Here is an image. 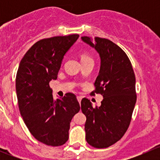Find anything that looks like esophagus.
Instances as JSON below:
<instances>
[{
    "label": "esophagus",
    "mask_w": 160,
    "mask_h": 160,
    "mask_svg": "<svg viewBox=\"0 0 160 160\" xmlns=\"http://www.w3.org/2000/svg\"><path fill=\"white\" fill-rule=\"evenodd\" d=\"M81 100H82V97H80V96H77V101H79V103L81 102Z\"/></svg>",
    "instance_id": "34e87169"
}]
</instances>
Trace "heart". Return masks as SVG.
Returning a JSON list of instances; mask_svg holds the SVG:
<instances>
[{
    "label": "heart",
    "mask_w": 160,
    "mask_h": 160,
    "mask_svg": "<svg viewBox=\"0 0 160 160\" xmlns=\"http://www.w3.org/2000/svg\"><path fill=\"white\" fill-rule=\"evenodd\" d=\"M88 59H92V58L89 56V54L87 52H82L81 55H80V60L82 61H85V60H88Z\"/></svg>",
    "instance_id": "heart-1"
}]
</instances>
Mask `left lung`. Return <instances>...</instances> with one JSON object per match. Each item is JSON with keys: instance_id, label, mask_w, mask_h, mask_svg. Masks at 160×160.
<instances>
[{"instance_id": "left-lung-1", "label": "left lung", "mask_w": 160, "mask_h": 160, "mask_svg": "<svg viewBox=\"0 0 160 160\" xmlns=\"http://www.w3.org/2000/svg\"><path fill=\"white\" fill-rule=\"evenodd\" d=\"M81 39L99 53L101 67L91 94L104 98L100 107L82 99L86 140L93 147L104 149L119 141L129 126L136 102L135 73L126 53L115 43L99 37Z\"/></svg>"}]
</instances>
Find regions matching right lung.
Returning <instances> with one entry per match:
<instances>
[{"label": "right lung", "instance_id": "right-lung-1", "mask_svg": "<svg viewBox=\"0 0 160 160\" xmlns=\"http://www.w3.org/2000/svg\"><path fill=\"white\" fill-rule=\"evenodd\" d=\"M79 35L41 39L27 51L16 75V93L24 122L38 141L51 146L65 144L70 122L80 111L76 95L55 100L49 87L57 79L62 59Z\"/></svg>", "mask_w": 160, "mask_h": 160}]
</instances>
